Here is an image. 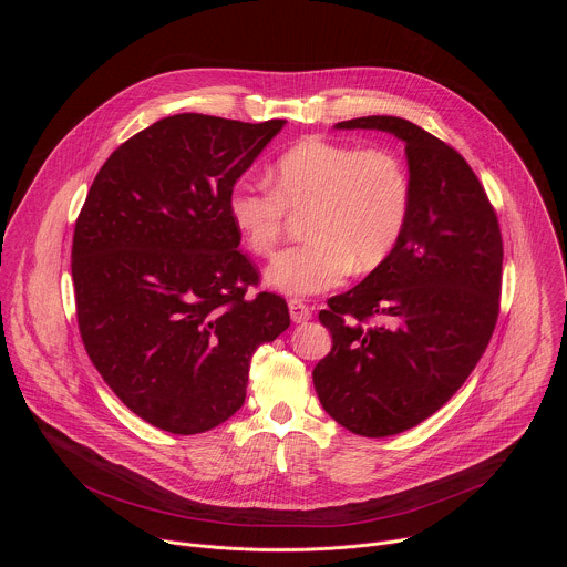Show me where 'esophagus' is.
I'll return each mask as SVG.
<instances>
[{
	"label": "esophagus",
	"instance_id": "1",
	"mask_svg": "<svg viewBox=\"0 0 567 567\" xmlns=\"http://www.w3.org/2000/svg\"><path fill=\"white\" fill-rule=\"evenodd\" d=\"M289 313H291L293 322H305V320L311 318V309L302 300H298V298L289 300Z\"/></svg>",
	"mask_w": 567,
	"mask_h": 567
}]
</instances>
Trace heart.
Here are the masks:
<instances>
[{
    "mask_svg": "<svg viewBox=\"0 0 567 567\" xmlns=\"http://www.w3.org/2000/svg\"><path fill=\"white\" fill-rule=\"evenodd\" d=\"M269 186L235 184L228 217L256 256H271L287 210H307L302 245L282 251L265 282L287 296L339 287L350 271L379 267L396 247L411 215V179L385 150H361L328 138H302L269 168Z\"/></svg>",
    "mask_w": 567,
    "mask_h": 567,
    "instance_id": "heart-1",
    "label": "heart"
}]
</instances>
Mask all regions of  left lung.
I'll list each match as a JSON object with an SVG mask.
<instances>
[{"instance_id":"obj_1","label":"left lung","mask_w":567,"mask_h":567,"mask_svg":"<svg viewBox=\"0 0 567 567\" xmlns=\"http://www.w3.org/2000/svg\"><path fill=\"white\" fill-rule=\"evenodd\" d=\"M337 130H379L406 145L411 215L392 254L318 313L332 352L313 368L326 413L365 437L409 431L440 411L489 346L498 320L503 237L466 161L399 116ZM380 316L377 327L367 320Z\"/></svg>"}]
</instances>
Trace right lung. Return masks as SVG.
Segmentation results:
<instances>
[{
    "instance_id": "1",
    "label": "right lung",
    "mask_w": 567,
    "mask_h": 567,
    "mask_svg": "<svg viewBox=\"0 0 567 567\" xmlns=\"http://www.w3.org/2000/svg\"><path fill=\"white\" fill-rule=\"evenodd\" d=\"M285 123L161 118L112 152L78 215L80 337L114 394L161 431L195 435L235 415L254 352L289 328L285 298H245L258 271L226 210Z\"/></svg>"
}]
</instances>
